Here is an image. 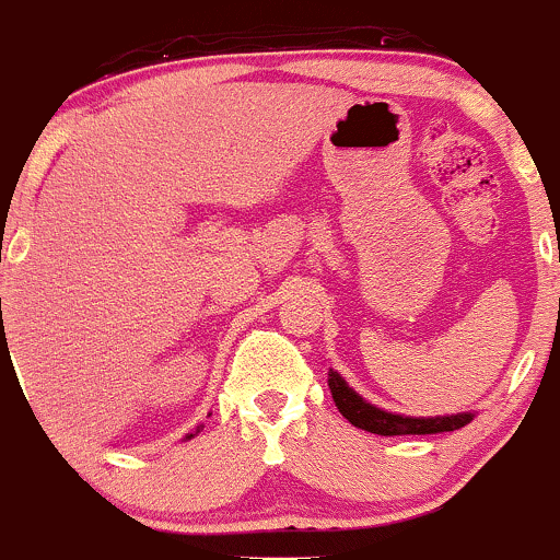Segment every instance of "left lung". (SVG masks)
<instances>
[{"instance_id": "1", "label": "left lung", "mask_w": 560, "mask_h": 560, "mask_svg": "<svg viewBox=\"0 0 560 560\" xmlns=\"http://www.w3.org/2000/svg\"><path fill=\"white\" fill-rule=\"evenodd\" d=\"M329 389H331L334 402H337L339 413H342L345 419L352 423V427L365 429V432H371V434L397 436V434L455 432V429L466 427V423L474 419V413L434 416V419H413V416L387 413V410L365 402L352 387H347V382L337 374V371H329Z\"/></svg>"}]
</instances>
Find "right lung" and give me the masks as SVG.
I'll return each mask as SVG.
<instances>
[{"label":"right lung","mask_w":560,"mask_h":560,"mask_svg":"<svg viewBox=\"0 0 560 560\" xmlns=\"http://www.w3.org/2000/svg\"><path fill=\"white\" fill-rule=\"evenodd\" d=\"M197 432H199V427H197ZM197 432H195V434H197ZM195 434H186V440H191V436H195Z\"/></svg>","instance_id":"add662e5"}]
</instances>
